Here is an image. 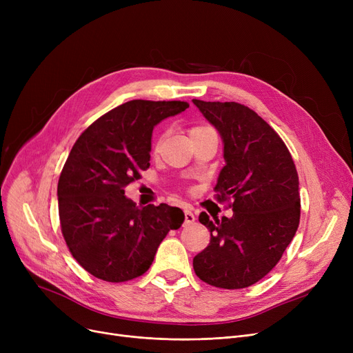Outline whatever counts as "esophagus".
Wrapping results in <instances>:
<instances>
[{
    "label": "esophagus",
    "instance_id": "34e87169",
    "mask_svg": "<svg viewBox=\"0 0 353 353\" xmlns=\"http://www.w3.org/2000/svg\"><path fill=\"white\" fill-rule=\"evenodd\" d=\"M194 220H196V217H194V214H193L192 210H184V223H186V225H192Z\"/></svg>",
    "mask_w": 353,
    "mask_h": 353
}]
</instances>
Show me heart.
Returning <instances> with one entry per match:
<instances>
[{
    "instance_id": "b5f03b06",
    "label": "heart",
    "mask_w": 353,
    "mask_h": 353,
    "mask_svg": "<svg viewBox=\"0 0 353 353\" xmlns=\"http://www.w3.org/2000/svg\"><path fill=\"white\" fill-rule=\"evenodd\" d=\"M209 132H214V130L210 125L206 124H194L189 128V137L193 139L196 136H200L203 133H209Z\"/></svg>"
}]
</instances>
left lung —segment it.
Listing matches in <instances>:
<instances>
[{
  "instance_id": "obj_1",
  "label": "left lung",
  "mask_w": 353,
  "mask_h": 353,
  "mask_svg": "<svg viewBox=\"0 0 353 353\" xmlns=\"http://www.w3.org/2000/svg\"><path fill=\"white\" fill-rule=\"evenodd\" d=\"M193 103L223 139L226 165L214 199L234 212L230 219L200 213L210 243L194 256L193 269L208 285L243 289L279 263L298 230V172L281 136L252 108L234 101Z\"/></svg>"
}]
</instances>
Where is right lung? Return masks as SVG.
Masks as SVG:
<instances>
[{"label": "right lung", "instance_id": "obj_1", "mask_svg": "<svg viewBox=\"0 0 353 353\" xmlns=\"http://www.w3.org/2000/svg\"><path fill=\"white\" fill-rule=\"evenodd\" d=\"M188 107L186 101H127L74 143L57 188L61 232L72 257L97 279L120 283L141 276L165 234L181 226V209L165 203L137 208L124 189L150 167L154 125Z\"/></svg>", "mask_w": 353, "mask_h": 353}]
</instances>
